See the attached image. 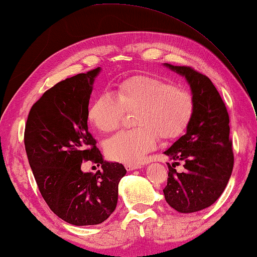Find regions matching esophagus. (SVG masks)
<instances>
[{
  "label": "esophagus",
  "instance_id": "34e87169",
  "mask_svg": "<svg viewBox=\"0 0 257 257\" xmlns=\"http://www.w3.org/2000/svg\"><path fill=\"white\" fill-rule=\"evenodd\" d=\"M142 167L141 164H127L125 165V168L126 170H128V172H131V170H134V169H140Z\"/></svg>",
  "mask_w": 257,
  "mask_h": 257
}]
</instances>
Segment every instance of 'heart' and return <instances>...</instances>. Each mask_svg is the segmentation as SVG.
Listing matches in <instances>:
<instances>
[{"label": "heart", "instance_id": "obj_1", "mask_svg": "<svg viewBox=\"0 0 257 257\" xmlns=\"http://www.w3.org/2000/svg\"><path fill=\"white\" fill-rule=\"evenodd\" d=\"M194 100L192 94L170 81L154 75H133L115 84L114 93L102 92L88 108V119L101 132L115 131L126 111L137 110V128L117 133L106 142L108 158L139 164L156 149L159 137H178L190 121Z\"/></svg>", "mask_w": 257, "mask_h": 257}]
</instances>
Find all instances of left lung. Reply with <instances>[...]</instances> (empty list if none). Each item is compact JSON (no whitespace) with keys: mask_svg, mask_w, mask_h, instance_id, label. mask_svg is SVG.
<instances>
[{"mask_svg":"<svg viewBox=\"0 0 257 257\" xmlns=\"http://www.w3.org/2000/svg\"><path fill=\"white\" fill-rule=\"evenodd\" d=\"M190 83L194 109L186 133L165 151L176 161L168 165L167 203L178 212L192 213L212 205L226 188L233 168L232 143L229 138V115L218 90L208 76L191 66L166 63ZM177 161L184 163L178 173Z\"/></svg>","mask_w":257,"mask_h":257,"instance_id":"left-lung-1","label":"left lung"}]
</instances>
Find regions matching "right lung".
<instances>
[{"mask_svg":"<svg viewBox=\"0 0 257 257\" xmlns=\"http://www.w3.org/2000/svg\"><path fill=\"white\" fill-rule=\"evenodd\" d=\"M100 67L67 78L45 91L29 111L25 148L39 192L58 218L74 226L105 221L114 212L124 166L103 161L88 131V106ZM102 165L96 174L80 165Z\"/></svg>","mask_w":257,"mask_h":257,"instance_id":"add662e5","label":"right lung"}]
</instances>
